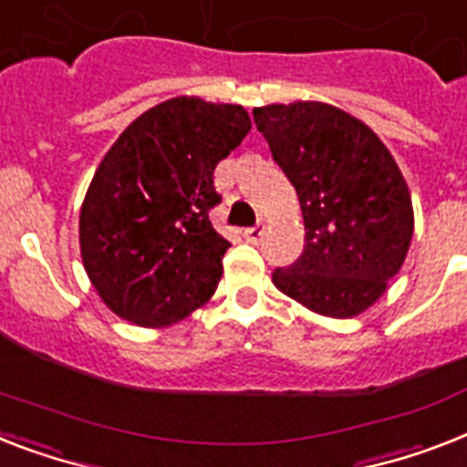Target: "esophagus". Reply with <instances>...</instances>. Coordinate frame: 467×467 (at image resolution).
<instances>
[{
    "mask_svg": "<svg viewBox=\"0 0 467 467\" xmlns=\"http://www.w3.org/2000/svg\"><path fill=\"white\" fill-rule=\"evenodd\" d=\"M244 240L252 242V244H259V242L264 240V225L246 227V230H244Z\"/></svg>",
    "mask_w": 467,
    "mask_h": 467,
    "instance_id": "esophagus-1",
    "label": "esophagus"
}]
</instances>
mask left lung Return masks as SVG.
Listing matches in <instances>:
<instances>
[{"label":"left lung","instance_id":"left-lung-1","mask_svg":"<svg viewBox=\"0 0 467 467\" xmlns=\"http://www.w3.org/2000/svg\"><path fill=\"white\" fill-rule=\"evenodd\" d=\"M254 122L297 192L305 252L273 285L306 309L352 319L403 268L415 213L391 150L362 119L328 102L254 108Z\"/></svg>","mask_w":467,"mask_h":467}]
</instances>
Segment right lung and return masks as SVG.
I'll use <instances>...</instances> for the list:
<instances>
[{
    "label": "right lung",
    "mask_w": 467,
    "mask_h": 467,
    "mask_svg": "<svg viewBox=\"0 0 467 467\" xmlns=\"http://www.w3.org/2000/svg\"><path fill=\"white\" fill-rule=\"evenodd\" d=\"M252 119L242 105L180 96L146 109L98 165L78 215L90 285L122 319L165 328L215 293L230 242L208 221L215 165Z\"/></svg>",
    "instance_id": "1"
}]
</instances>
